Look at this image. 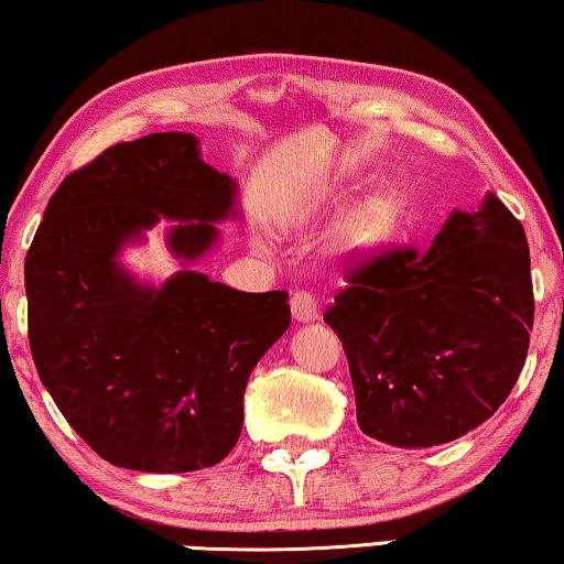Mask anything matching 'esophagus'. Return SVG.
Wrapping results in <instances>:
<instances>
[{
  "label": "esophagus",
  "mask_w": 564,
  "mask_h": 564,
  "mask_svg": "<svg viewBox=\"0 0 564 564\" xmlns=\"http://www.w3.org/2000/svg\"><path fill=\"white\" fill-rule=\"evenodd\" d=\"M290 307H292V317H295L297 323H313V321H317V315H321V307H317L315 295L307 290L292 292Z\"/></svg>",
  "instance_id": "esophagus-1"
}]
</instances>
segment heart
I'll return each mask as SVG.
<instances>
[{
  "label": "heart",
  "instance_id": "1",
  "mask_svg": "<svg viewBox=\"0 0 564 564\" xmlns=\"http://www.w3.org/2000/svg\"><path fill=\"white\" fill-rule=\"evenodd\" d=\"M391 226V214L387 206H369L356 216V221L348 226V243L354 247H371L381 241Z\"/></svg>",
  "mask_w": 564,
  "mask_h": 564
}]
</instances>
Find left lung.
Listing matches in <instances>:
<instances>
[{"mask_svg": "<svg viewBox=\"0 0 564 564\" xmlns=\"http://www.w3.org/2000/svg\"><path fill=\"white\" fill-rule=\"evenodd\" d=\"M325 310L369 437L432 447L484 424L524 369L534 323L529 243L494 193L453 210L430 249L394 247L346 272Z\"/></svg>", "mask_w": 564, "mask_h": 564, "instance_id": "1", "label": "left lung"}]
</instances>
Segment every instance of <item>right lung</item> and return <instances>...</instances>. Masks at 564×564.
Wrapping results in <instances>:
<instances>
[{"label":"right lung","instance_id":"obj_1","mask_svg":"<svg viewBox=\"0 0 564 564\" xmlns=\"http://www.w3.org/2000/svg\"><path fill=\"white\" fill-rule=\"evenodd\" d=\"M236 183L183 132L113 144L47 200L24 259L40 381L88 447L119 468L187 473L234 451L249 373L290 328L288 292H239L183 269L137 282L119 251L162 218L183 264L236 216Z\"/></svg>","mask_w":564,"mask_h":564}]
</instances>
